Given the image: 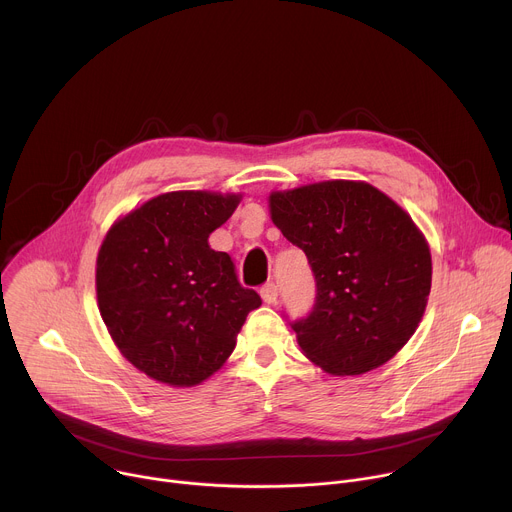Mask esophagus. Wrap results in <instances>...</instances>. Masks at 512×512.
I'll return each mask as SVG.
<instances>
[{
    "instance_id": "obj_1",
    "label": "esophagus",
    "mask_w": 512,
    "mask_h": 512,
    "mask_svg": "<svg viewBox=\"0 0 512 512\" xmlns=\"http://www.w3.org/2000/svg\"><path fill=\"white\" fill-rule=\"evenodd\" d=\"M261 298H263L265 304H275L277 298H279V287H277L273 281L265 283V285L261 287Z\"/></svg>"
}]
</instances>
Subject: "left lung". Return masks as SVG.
Wrapping results in <instances>:
<instances>
[{
	"label": "left lung",
	"instance_id": "8db88e82",
	"mask_svg": "<svg viewBox=\"0 0 512 512\" xmlns=\"http://www.w3.org/2000/svg\"><path fill=\"white\" fill-rule=\"evenodd\" d=\"M271 221L316 279L312 312L291 322L304 354L330 375H362L417 330L431 255L411 216L367 182L332 180L273 192Z\"/></svg>",
	"mask_w": 512,
	"mask_h": 512
}]
</instances>
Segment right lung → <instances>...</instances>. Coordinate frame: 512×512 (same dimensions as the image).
Instances as JSON below:
<instances>
[{"label":"right lung","instance_id":"add662e5","mask_svg":"<svg viewBox=\"0 0 512 512\" xmlns=\"http://www.w3.org/2000/svg\"><path fill=\"white\" fill-rule=\"evenodd\" d=\"M239 202L204 190L160 194L119 218L99 249L103 322L133 367L160 383L192 387L216 373L261 306L233 259L208 245Z\"/></svg>","mask_w":512,"mask_h":512}]
</instances>
